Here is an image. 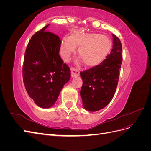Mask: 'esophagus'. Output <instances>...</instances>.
Here are the masks:
<instances>
[{
  "instance_id": "obj_1",
  "label": "esophagus",
  "mask_w": 151,
  "mask_h": 151,
  "mask_svg": "<svg viewBox=\"0 0 151 151\" xmlns=\"http://www.w3.org/2000/svg\"><path fill=\"white\" fill-rule=\"evenodd\" d=\"M70 70H71V76H72V77H77V76H78L79 75V72L77 70L75 69V68H71Z\"/></svg>"
}]
</instances>
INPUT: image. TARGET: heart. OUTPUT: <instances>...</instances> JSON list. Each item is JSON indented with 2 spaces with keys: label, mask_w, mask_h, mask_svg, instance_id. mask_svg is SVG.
<instances>
[{
  "label": "heart",
  "mask_w": 151,
  "mask_h": 151,
  "mask_svg": "<svg viewBox=\"0 0 151 151\" xmlns=\"http://www.w3.org/2000/svg\"><path fill=\"white\" fill-rule=\"evenodd\" d=\"M79 48V55L86 66L95 67L106 59L110 52L112 43L109 37L98 33L81 34L75 33L71 37L63 38L60 47L61 57L64 61H68L72 55Z\"/></svg>",
  "instance_id": "b5f03b06"
}]
</instances>
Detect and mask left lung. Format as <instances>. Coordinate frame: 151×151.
Here are the masks:
<instances>
[{
	"label": "left lung",
	"mask_w": 151,
	"mask_h": 151,
	"mask_svg": "<svg viewBox=\"0 0 151 151\" xmlns=\"http://www.w3.org/2000/svg\"><path fill=\"white\" fill-rule=\"evenodd\" d=\"M113 48L97 67L80 72L83 84L80 94L84 109L96 111L109 104L115 94L122 62L120 39L113 34Z\"/></svg>",
	"instance_id": "1"
}]
</instances>
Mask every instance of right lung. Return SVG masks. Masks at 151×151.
Wrapping results in <instances>:
<instances>
[{"label": "right lung", "mask_w": 151, "mask_h": 151, "mask_svg": "<svg viewBox=\"0 0 151 151\" xmlns=\"http://www.w3.org/2000/svg\"><path fill=\"white\" fill-rule=\"evenodd\" d=\"M47 25L33 35L24 57L22 76L29 97L38 106L52 107L70 78L69 67L59 55L61 40Z\"/></svg>", "instance_id": "obj_1"}]
</instances>
